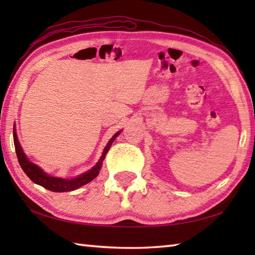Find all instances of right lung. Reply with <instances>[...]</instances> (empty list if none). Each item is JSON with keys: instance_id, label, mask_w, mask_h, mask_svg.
<instances>
[{"instance_id": "obj_1", "label": "right lung", "mask_w": 255, "mask_h": 255, "mask_svg": "<svg viewBox=\"0 0 255 255\" xmlns=\"http://www.w3.org/2000/svg\"><path fill=\"white\" fill-rule=\"evenodd\" d=\"M122 132V130L116 132L114 136H112L111 139L109 140V143L107 144V146L103 149V153L101 155L99 162L94 165L91 170L85 172V173L81 174L79 176H76L74 179H62V178H56V176H51L49 174H47L46 172L42 171L39 166L33 164L32 162H30L29 159L25 156V154L23 153L22 148L19 144L18 137H16L15 133V128L13 131V136H14V146H15V152H16V156H18V161L20 166L22 167V170L24 171V173L28 175V178L32 181V182L37 183L44 187L47 190H50V191L54 192H66V191H73V190L79 189L82 185H84L86 183L91 182V181L97 178V175L99 174V172L101 170L102 166V162L105 159L106 155L109 150L110 146L114 143V140L116 139L119 133Z\"/></svg>"}]
</instances>
